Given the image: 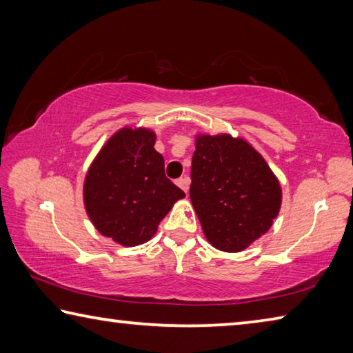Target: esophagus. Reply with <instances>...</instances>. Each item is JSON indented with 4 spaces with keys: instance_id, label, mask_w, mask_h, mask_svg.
Segmentation results:
<instances>
[{
    "instance_id": "34e87169",
    "label": "esophagus",
    "mask_w": 353,
    "mask_h": 353,
    "mask_svg": "<svg viewBox=\"0 0 353 353\" xmlns=\"http://www.w3.org/2000/svg\"><path fill=\"white\" fill-rule=\"evenodd\" d=\"M176 184L178 186H180L184 192H189V184H190V178L189 176H181V178H178L176 180Z\"/></svg>"
}]
</instances>
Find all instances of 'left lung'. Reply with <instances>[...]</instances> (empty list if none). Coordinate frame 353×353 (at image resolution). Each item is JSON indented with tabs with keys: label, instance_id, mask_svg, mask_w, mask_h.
Returning <instances> with one entry per match:
<instances>
[{
	"label": "left lung",
	"instance_id": "obj_1",
	"mask_svg": "<svg viewBox=\"0 0 353 353\" xmlns=\"http://www.w3.org/2000/svg\"><path fill=\"white\" fill-rule=\"evenodd\" d=\"M190 201L208 242L239 252L262 237L277 217L281 184L248 142L200 134L190 169Z\"/></svg>",
	"mask_w": 353,
	"mask_h": 353
}]
</instances>
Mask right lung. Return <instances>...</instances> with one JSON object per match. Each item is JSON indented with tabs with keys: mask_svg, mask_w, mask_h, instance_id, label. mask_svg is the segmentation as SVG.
<instances>
[{
	"mask_svg": "<svg viewBox=\"0 0 353 353\" xmlns=\"http://www.w3.org/2000/svg\"><path fill=\"white\" fill-rule=\"evenodd\" d=\"M157 136L147 128H122L92 161L83 184L85 209L105 237L123 246L145 243L173 203L184 196L164 173Z\"/></svg>",
	"mask_w": 353,
	"mask_h": 353,
	"instance_id": "1",
	"label": "right lung"
}]
</instances>
